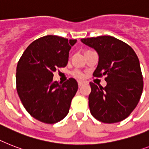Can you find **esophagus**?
<instances>
[{"mask_svg":"<svg viewBox=\"0 0 149 149\" xmlns=\"http://www.w3.org/2000/svg\"><path fill=\"white\" fill-rule=\"evenodd\" d=\"M85 83H86L85 81H81V80H79L78 81L79 86H83V84H85Z\"/></svg>","mask_w":149,"mask_h":149,"instance_id":"34e87169","label":"esophagus"}]
</instances>
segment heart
Segmentation results:
<instances>
[{"mask_svg": "<svg viewBox=\"0 0 149 149\" xmlns=\"http://www.w3.org/2000/svg\"><path fill=\"white\" fill-rule=\"evenodd\" d=\"M74 75L77 77H79V78L83 77V74H82L80 72H79V71H76V72H74Z\"/></svg>", "mask_w": 149, "mask_h": 149, "instance_id": "1", "label": "heart"}]
</instances>
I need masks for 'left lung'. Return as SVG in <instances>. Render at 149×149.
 Returning <instances> with one entry per match:
<instances>
[{
  "label": "left lung",
  "instance_id": "obj_1",
  "mask_svg": "<svg viewBox=\"0 0 149 149\" xmlns=\"http://www.w3.org/2000/svg\"><path fill=\"white\" fill-rule=\"evenodd\" d=\"M81 41L99 56L95 77L106 76L105 87L89 83V106L93 116L104 123L124 120L139 103L143 78L137 55L129 45L111 36L84 38Z\"/></svg>",
  "mask_w": 149,
  "mask_h": 149
}]
</instances>
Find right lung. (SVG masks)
Returning a JSON list of instances; mask_svg holds the SVG:
<instances>
[{
    "label": "right lung",
    "mask_w": 149,
    "mask_h": 149,
    "mask_svg": "<svg viewBox=\"0 0 149 149\" xmlns=\"http://www.w3.org/2000/svg\"><path fill=\"white\" fill-rule=\"evenodd\" d=\"M77 40L47 35L27 47L18 61L17 91L24 108L47 124L61 121L68 114L78 83L73 78L59 84L54 72L67 65L69 52Z\"/></svg>",
    "instance_id": "1"
}]
</instances>
